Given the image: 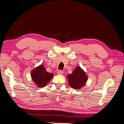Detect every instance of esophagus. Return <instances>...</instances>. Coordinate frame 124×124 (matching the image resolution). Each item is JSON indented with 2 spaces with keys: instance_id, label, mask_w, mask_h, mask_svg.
<instances>
[{
  "instance_id": "34e87169",
  "label": "esophagus",
  "mask_w": 124,
  "mask_h": 124,
  "mask_svg": "<svg viewBox=\"0 0 124 124\" xmlns=\"http://www.w3.org/2000/svg\"><path fill=\"white\" fill-rule=\"evenodd\" d=\"M57 72L58 74H63V71L62 70H58L57 71Z\"/></svg>"
}]
</instances>
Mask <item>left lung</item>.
I'll use <instances>...</instances> for the list:
<instances>
[{
    "instance_id": "obj_1",
    "label": "left lung",
    "mask_w": 124,
    "mask_h": 124,
    "mask_svg": "<svg viewBox=\"0 0 124 124\" xmlns=\"http://www.w3.org/2000/svg\"><path fill=\"white\" fill-rule=\"evenodd\" d=\"M67 78L71 87L77 89L83 87L87 80L84 71L80 67H77L72 73L68 74Z\"/></svg>"
}]
</instances>
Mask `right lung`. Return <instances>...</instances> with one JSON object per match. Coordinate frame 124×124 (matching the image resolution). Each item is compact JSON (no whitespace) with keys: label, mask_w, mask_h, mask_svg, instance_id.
I'll return each mask as SVG.
<instances>
[{"label":"right lung","mask_w":124,"mask_h":124,"mask_svg":"<svg viewBox=\"0 0 124 124\" xmlns=\"http://www.w3.org/2000/svg\"><path fill=\"white\" fill-rule=\"evenodd\" d=\"M31 74L32 80L40 87L46 86L53 77V74L47 72L43 65H40L33 70Z\"/></svg>","instance_id":"right-lung-1"}]
</instances>
